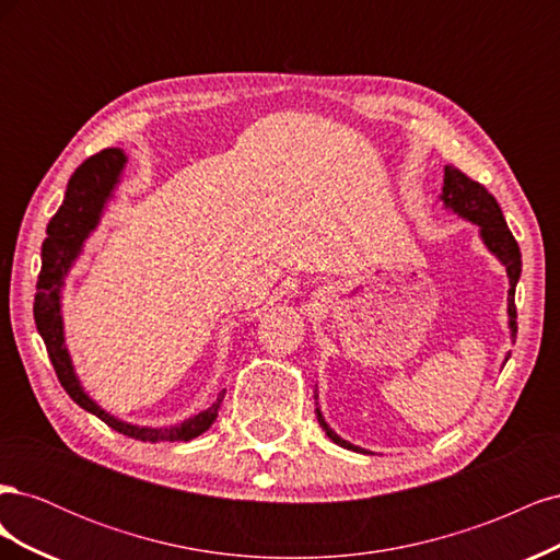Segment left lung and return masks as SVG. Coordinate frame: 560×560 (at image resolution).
I'll use <instances>...</instances> for the list:
<instances>
[{
    "mask_svg": "<svg viewBox=\"0 0 560 560\" xmlns=\"http://www.w3.org/2000/svg\"><path fill=\"white\" fill-rule=\"evenodd\" d=\"M442 200L446 202V208H451L453 212L469 219V222H474L481 229L483 243L504 264L506 276H510V327H512V338H516L518 327H516L514 294H516V282L521 278V249H518V243L512 235L510 226H506V222H504L498 200L493 198V194H488L483 184L474 182L471 177H467L460 171H455V167H451V165H446V171H444ZM506 360H510V358H506ZM317 422L334 444L350 448V451H362L358 446L348 444L346 439L338 436L327 425L325 418H322L319 409H317ZM362 453H366V451H362Z\"/></svg>",
    "mask_w": 560,
    "mask_h": 560,
    "instance_id": "obj_1",
    "label": "left lung"
}]
</instances>
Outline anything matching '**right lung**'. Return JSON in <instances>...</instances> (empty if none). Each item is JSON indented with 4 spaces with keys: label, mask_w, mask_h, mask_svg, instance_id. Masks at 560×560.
<instances>
[{
    "label": "right lung",
    "mask_w": 560,
    "mask_h": 560,
    "mask_svg": "<svg viewBox=\"0 0 560 560\" xmlns=\"http://www.w3.org/2000/svg\"><path fill=\"white\" fill-rule=\"evenodd\" d=\"M124 163H126V156L121 149H103L100 154L83 161L70 177L62 206L54 217H50V222L46 226V241L42 245V270H39L37 294H35V322L46 343L50 364L56 369L60 385L65 387V393L81 406V409H86L89 413L107 422L112 430L132 439H140V442H151V444L191 442V439H196L198 434L210 430V425L217 420L219 409H222L226 389L219 393L217 401L210 406V409L179 422L175 428L128 425V422L116 420L114 416L105 413L86 393H83L79 378L74 376L70 354H67V348H65L62 317H60L62 278L67 276V270H70L72 261L77 259L83 241H86L89 233L97 226L100 214H103L105 202L112 196V189L118 182V173H121Z\"/></svg>",
    "instance_id": "1"
}]
</instances>
